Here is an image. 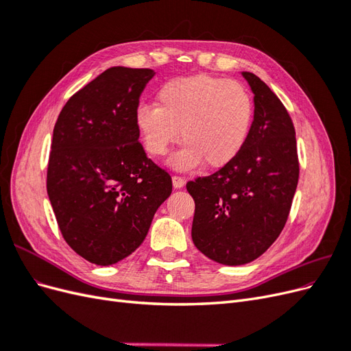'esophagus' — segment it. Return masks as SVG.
I'll list each match as a JSON object with an SVG mask.
<instances>
[{
  "mask_svg": "<svg viewBox=\"0 0 351 351\" xmlns=\"http://www.w3.org/2000/svg\"><path fill=\"white\" fill-rule=\"evenodd\" d=\"M173 186H174V189H183L186 186V180L183 177L174 176L173 177Z\"/></svg>",
  "mask_w": 351,
  "mask_h": 351,
  "instance_id": "1",
  "label": "esophagus"
}]
</instances>
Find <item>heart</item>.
<instances>
[{
  "mask_svg": "<svg viewBox=\"0 0 351 351\" xmlns=\"http://www.w3.org/2000/svg\"><path fill=\"white\" fill-rule=\"evenodd\" d=\"M156 104L136 110V127L146 152L156 158L182 139L183 147L169 158L178 171L202 162L224 168L247 142L253 104L237 82L208 74L173 79L158 90Z\"/></svg>",
  "mask_w": 351,
  "mask_h": 351,
  "instance_id": "b5f03b06",
  "label": "heart"
}]
</instances>
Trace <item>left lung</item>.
I'll use <instances>...</instances> for the list:
<instances>
[{"label":"left lung","mask_w":351,"mask_h":351,"mask_svg":"<svg viewBox=\"0 0 351 351\" xmlns=\"http://www.w3.org/2000/svg\"><path fill=\"white\" fill-rule=\"evenodd\" d=\"M240 74L249 83L254 104L247 142L234 161L186 186L195 200V246L228 267L254 261L277 240L299 182L289 112L258 76Z\"/></svg>","instance_id":"8db88e82"}]
</instances>
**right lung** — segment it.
I'll return each instance as SVG.
<instances>
[{"instance_id": "obj_1", "label": "right lung", "mask_w": 351, "mask_h": 351, "mask_svg": "<svg viewBox=\"0 0 351 351\" xmlns=\"http://www.w3.org/2000/svg\"><path fill=\"white\" fill-rule=\"evenodd\" d=\"M151 69L111 67L76 92L52 134L47 192L69 246L108 267L143 243L171 177L146 156L134 115Z\"/></svg>"}]
</instances>
